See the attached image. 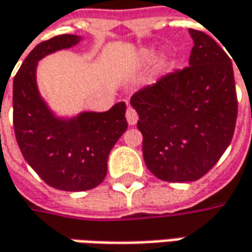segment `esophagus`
Wrapping results in <instances>:
<instances>
[{"instance_id": "esophagus-1", "label": "esophagus", "mask_w": 252, "mask_h": 252, "mask_svg": "<svg viewBox=\"0 0 252 252\" xmlns=\"http://www.w3.org/2000/svg\"><path fill=\"white\" fill-rule=\"evenodd\" d=\"M126 117L129 126H135V124L138 123V114H136V111H135L134 109H131V107H128V109H126Z\"/></svg>"}]
</instances>
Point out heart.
<instances>
[{
	"instance_id": "b5f03b06",
	"label": "heart",
	"mask_w": 252,
	"mask_h": 252,
	"mask_svg": "<svg viewBox=\"0 0 252 252\" xmlns=\"http://www.w3.org/2000/svg\"><path fill=\"white\" fill-rule=\"evenodd\" d=\"M155 57H156V50L155 48H143L142 51H141V61L145 63V64L152 63L153 60H155ZM164 64L166 63L163 61V65Z\"/></svg>"
}]
</instances>
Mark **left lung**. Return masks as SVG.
<instances>
[{
	"label": "left lung",
	"mask_w": 252,
	"mask_h": 252,
	"mask_svg": "<svg viewBox=\"0 0 252 252\" xmlns=\"http://www.w3.org/2000/svg\"><path fill=\"white\" fill-rule=\"evenodd\" d=\"M188 32L194 40L189 66L131 97L146 167L169 183L205 176L227 149L237 120L231 60L206 33Z\"/></svg>",
	"instance_id": "left-lung-1"
}]
</instances>
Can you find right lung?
<instances>
[{"label": "right lung", "mask_w": 252, "mask_h": 252, "mask_svg": "<svg viewBox=\"0 0 252 252\" xmlns=\"http://www.w3.org/2000/svg\"><path fill=\"white\" fill-rule=\"evenodd\" d=\"M76 34H60L41 41L25 58L13 78V129L25 160L40 178L63 191H86L107 174L110 151L126 132L124 101L109 111H83L57 117L40 96L37 63L51 53L76 46Z\"/></svg>", "instance_id": "add662e5"}]
</instances>
